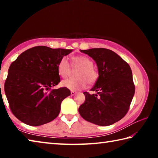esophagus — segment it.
Returning a JSON list of instances; mask_svg holds the SVG:
<instances>
[{
    "label": "esophagus",
    "instance_id": "34e87169",
    "mask_svg": "<svg viewBox=\"0 0 158 158\" xmlns=\"http://www.w3.org/2000/svg\"><path fill=\"white\" fill-rule=\"evenodd\" d=\"M77 93L76 91H74V90H72L71 91V95H74Z\"/></svg>",
    "mask_w": 158,
    "mask_h": 158
}]
</instances>
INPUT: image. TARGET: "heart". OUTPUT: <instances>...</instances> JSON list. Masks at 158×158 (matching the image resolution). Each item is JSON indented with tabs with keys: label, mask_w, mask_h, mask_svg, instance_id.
Masks as SVG:
<instances>
[{
	"label": "heart",
	"mask_w": 158,
	"mask_h": 158,
	"mask_svg": "<svg viewBox=\"0 0 158 158\" xmlns=\"http://www.w3.org/2000/svg\"><path fill=\"white\" fill-rule=\"evenodd\" d=\"M73 66L79 69L76 73L77 78L64 80L62 85L72 90H80L86 86L87 82L93 84L98 79V73L93 68V62L89 57L85 56H77L73 58ZM58 72L63 78L68 77L71 73V66L68 58L63 57L58 64Z\"/></svg>",
	"instance_id": "1"
}]
</instances>
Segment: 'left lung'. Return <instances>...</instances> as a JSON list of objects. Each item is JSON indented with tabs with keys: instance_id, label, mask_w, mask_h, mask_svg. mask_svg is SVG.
<instances>
[{
	"instance_id": "left-lung-1",
	"label": "left lung",
	"mask_w": 158,
	"mask_h": 158,
	"mask_svg": "<svg viewBox=\"0 0 158 158\" xmlns=\"http://www.w3.org/2000/svg\"><path fill=\"white\" fill-rule=\"evenodd\" d=\"M80 52L95 61L99 77L90 89L97 93H84L85 99L79 114L85 121L100 126L114 124L125 116L135 95L130 67L117 53L105 48Z\"/></svg>"
}]
</instances>
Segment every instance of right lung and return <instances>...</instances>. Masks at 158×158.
Segmentation results:
<instances>
[{"label": "right lung", "mask_w": 158, "mask_h": 158, "mask_svg": "<svg viewBox=\"0 0 158 158\" xmlns=\"http://www.w3.org/2000/svg\"><path fill=\"white\" fill-rule=\"evenodd\" d=\"M72 52L37 46L23 52L12 63L5 93L12 114L19 121L38 126L58 116L61 102L70 95V90L65 87L50 88L60 82V60Z\"/></svg>", "instance_id": "1"}]
</instances>
